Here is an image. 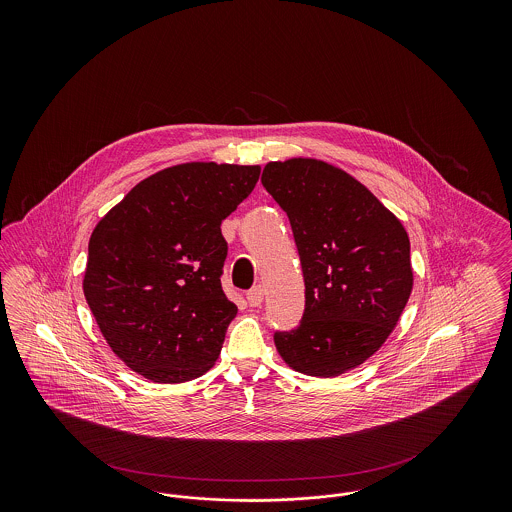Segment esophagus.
I'll use <instances>...</instances> for the list:
<instances>
[{
  "label": "esophagus",
  "mask_w": 512,
  "mask_h": 512,
  "mask_svg": "<svg viewBox=\"0 0 512 512\" xmlns=\"http://www.w3.org/2000/svg\"><path fill=\"white\" fill-rule=\"evenodd\" d=\"M263 297H265V290H263L261 286H255L251 292H247V303H249V307H261Z\"/></svg>",
  "instance_id": "esophagus-1"
}]
</instances>
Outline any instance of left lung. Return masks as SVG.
Returning a JSON list of instances; mask_svg holds the SVG:
<instances>
[{
    "label": "left lung",
    "instance_id": "1",
    "mask_svg": "<svg viewBox=\"0 0 512 512\" xmlns=\"http://www.w3.org/2000/svg\"><path fill=\"white\" fill-rule=\"evenodd\" d=\"M263 186L288 213L305 278V313L274 343L295 372L334 378L390 338L413 292L403 222L365 184L313 157L270 161Z\"/></svg>",
    "mask_w": 512,
    "mask_h": 512
}]
</instances>
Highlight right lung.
<instances>
[{
	"mask_svg": "<svg viewBox=\"0 0 512 512\" xmlns=\"http://www.w3.org/2000/svg\"><path fill=\"white\" fill-rule=\"evenodd\" d=\"M259 165L180 163L122 197L90 236L82 290L113 353L157 384L217 363L238 315L220 286V224L253 192Z\"/></svg>",
	"mask_w": 512,
	"mask_h": 512,
	"instance_id": "1",
	"label": "right lung"
}]
</instances>
